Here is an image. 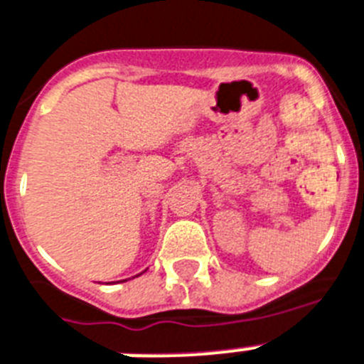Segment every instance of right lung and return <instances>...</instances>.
<instances>
[{"instance_id":"right-lung-1","label":"right lung","mask_w":364,"mask_h":364,"mask_svg":"<svg viewBox=\"0 0 364 364\" xmlns=\"http://www.w3.org/2000/svg\"><path fill=\"white\" fill-rule=\"evenodd\" d=\"M136 277H138V274H136Z\"/></svg>"}]
</instances>
